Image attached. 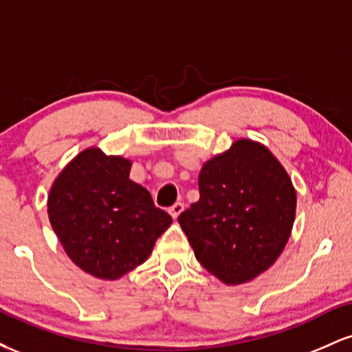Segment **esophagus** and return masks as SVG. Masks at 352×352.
Here are the masks:
<instances>
[{
  "instance_id": "obj_1",
  "label": "esophagus",
  "mask_w": 352,
  "mask_h": 352,
  "mask_svg": "<svg viewBox=\"0 0 352 352\" xmlns=\"http://www.w3.org/2000/svg\"><path fill=\"white\" fill-rule=\"evenodd\" d=\"M182 212H184V204H182V201H177V204H173L172 207L168 208V213H170L172 218H177Z\"/></svg>"
}]
</instances>
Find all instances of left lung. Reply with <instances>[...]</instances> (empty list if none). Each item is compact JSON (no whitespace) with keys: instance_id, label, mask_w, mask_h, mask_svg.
Returning <instances> with one entry per match:
<instances>
[{"instance_id":"8db88e82","label":"left lung","mask_w":352,"mask_h":352,"mask_svg":"<svg viewBox=\"0 0 352 352\" xmlns=\"http://www.w3.org/2000/svg\"><path fill=\"white\" fill-rule=\"evenodd\" d=\"M199 190L179 223L200 265L227 285L266 272L288 241L296 210L283 165L261 144L236 140L204 164Z\"/></svg>"}]
</instances>
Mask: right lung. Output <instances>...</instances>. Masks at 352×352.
Here are the masks:
<instances>
[{"label":"right lung","mask_w":352,"mask_h":352,"mask_svg":"<svg viewBox=\"0 0 352 352\" xmlns=\"http://www.w3.org/2000/svg\"><path fill=\"white\" fill-rule=\"evenodd\" d=\"M129 172L131 160L87 148L59 173L47 197L51 227L67 256L102 280L144 263L172 223Z\"/></svg>","instance_id":"obj_1"}]
</instances>
